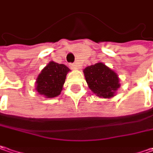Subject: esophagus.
I'll list each match as a JSON object with an SVG mask.
<instances>
[{"instance_id":"esophagus-1","label":"esophagus","mask_w":153,"mask_h":153,"mask_svg":"<svg viewBox=\"0 0 153 153\" xmlns=\"http://www.w3.org/2000/svg\"><path fill=\"white\" fill-rule=\"evenodd\" d=\"M69 66H70V68H71V69H74V70H77V69H78V65H77L76 63L70 64Z\"/></svg>"}]
</instances>
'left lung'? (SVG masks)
Masks as SVG:
<instances>
[{"instance_id":"left-lung-1","label":"left lung","mask_w":153,"mask_h":153,"mask_svg":"<svg viewBox=\"0 0 153 153\" xmlns=\"http://www.w3.org/2000/svg\"><path fill=\"white\" fill-rule=\"evenodd\" d=\"M83 72L88 87L98 97H113L121 86L117 74L103 62L88 66Z\"/></svg>"}]
</instances>
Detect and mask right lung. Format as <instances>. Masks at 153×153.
<instances>
[{"label":"right lung","mask_w":153,"mask_h":153,"mask_svg":"<svg viewBox=\"0 0 153 153\" xmlns=\"http://www.w3.org/2000/svg\"><path fill=\"white\" fill-rule=\"evenodd\" d=\"M70 69L64 64L51 61L43 68L36 79L35 90L46 98L59 96L63 89L66 77Z\"/></svg>","instance_id":"1"}]
</instances>
